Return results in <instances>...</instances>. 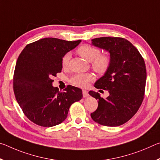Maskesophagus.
<instances>
[{
    "label": "esophagus",
    "instance_id": "1",
    "mask_svg": "<svg viewBox=\"0 0 160 160\" xmlns=\"http://www.w3.org/2000/svg\"><path fill=\"white\" fill-rule=\"evenodd\" d=\"M82 95L84 97H88L89 96V94H88V92L85 90H82Z\"/></svg>",
    "mask_w": 160,
    "mask_h": 160
}]
</instances>
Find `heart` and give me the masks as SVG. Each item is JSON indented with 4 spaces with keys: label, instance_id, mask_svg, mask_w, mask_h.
Wrapping results in <instances>:
<instances>
[{
    "label": "heart",
    "instance_id": "obj_1",
    "mask_svg": "<svg viewBox=\"0 0 160 160\" xmlns=\"http://www.w3.org/2000/svg\"><path fill=\"white\" fill-rule=\"evenodd\" d=\"M78 53L85 60L92 62V67L95 71L99 73L105 72L109 68L110 59L107 56L100 55V51L95 47L90 45H82L78 48ZM70 57V53H66L61 60L62 66H66L68 64ZM94 79L93 75L90 73H78L73 75L70 79V82L72 85L78 87H85L88 82Z\"/></svg>",
    "mask_w": 160,
    "mask_h": 160
}]
</instances>
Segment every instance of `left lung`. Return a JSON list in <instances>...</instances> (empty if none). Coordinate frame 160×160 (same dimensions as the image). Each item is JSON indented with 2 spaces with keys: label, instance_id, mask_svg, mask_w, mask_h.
<instances>
[{
  "label": "left lung",
  "instance_id": "left-lung-1",
  "mask_svg": "<svg viewBox=\"0 0 160 160\" xmlns=\"http://www.w3.org/2000/svg\"><path fill=\"white\" fill-rule=\"evenodd\" d=\"M92 45L109 53L110 65L94 83L96 88L107 90L109 95L103 98L98 92H89L98 100V107L91 117L103 126H121L136 113L142 102L147 78L144 59L123 38H95Z\"/></svg>",
  "mask_w": 160,
  "mask_h": 160
}]
</instances>
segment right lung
Masks as SVG:
<instances>
[{"label":"right lung","instance_id":"1","mask_svg":"<svg viewBox=\"0 0 160 160\" xmlns=\"http://www.w3.org/2000/svg\"><path fill=\"white\" fill-rule=\"evenodd\" d=\"M80 42L44 38L27 45L19 56L13 78L15 96L25 116L37 125L60 124L72 103L82 98L81 89L68 85L59 92L51 79L61 72L63 56Z\"/></svg>","mask_w":160,"mask_h":160}]
</instances>
